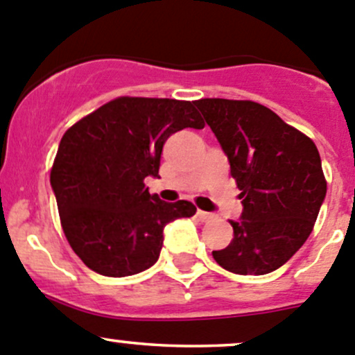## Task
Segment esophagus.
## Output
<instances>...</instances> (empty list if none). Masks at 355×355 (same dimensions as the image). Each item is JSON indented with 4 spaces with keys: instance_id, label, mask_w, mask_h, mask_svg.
<instances>
[{
    "instance_id": "obj_1",
    "label": "esophagus",
    "mask_w": 355,
    "mask_h": 355,
    "mask_svg": "<svg viewBox=\"0 0 355 355\" xmlns=\"http://www.w3.org/2000/svg\"><path fill=\"white\" fill-rule=\"evenodd\" d=\"M198 218L200 221H211L214 220V214L213 213H207V211H198Z\"/></svg>"
}]
</instances>
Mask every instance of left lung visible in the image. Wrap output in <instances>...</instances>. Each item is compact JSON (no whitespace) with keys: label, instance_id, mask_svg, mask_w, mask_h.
<instances>
[{"label":"left lung","instance_id":"8db88e82","mask_svg":"<svg viewBox=\"0 0 355 355\" xmlns=\"http://www.w3.org/2000/svg\"><path fill=\"white\" fill-rule=\"evenodd\" d=\"M216 135L241 189L234 239L213 250L221 268L237 275L278 270L311 235L327 196L316 144L277 113L252 101L194 103Z\"/></svg>","mask_w":355,"mask_h":355}]
</instances>
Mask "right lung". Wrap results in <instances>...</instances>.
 I'll use <instances>...</instances> for the list:
<instances>
[{
	"instance_id": "obj_1",
	"label": "right lung",
	"mask_w": 355,
	"mask_h": 355,
	"mask_svg": "<svg viewBox=\"0 0 355 355\" xmlns=\"http://www.w3.org/2000/svg\"><path fill=\"white\" fill-rule=\"evenodd\" d=\"M187 127L204 128L194 103L125 96L65 132L49 180L68 244L92 271L121 278L148 270L164 227L196 214L189 200L164 202L144 184L159 177L166 139Z\"/></svg>"
}]
</instances>
